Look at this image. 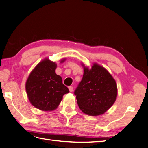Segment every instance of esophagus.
Returning a JSON list of instances; mask_svg holds the SVG:
<instances>
[{"label":"esophagus","instance_id":"obj_1","mask_svg":"<svg viewBox=\"0 0 148 148\" xmlns=\"http://www.w3.org/2000/svg\"><path fill=\"white\" fill-rule=\"evenodd\" d=\"M68 89H69V90H70V92H73V87H72V86H69L68 87Z\"/></svg>","mask_w":148,"mask_h":148}]
</instances>
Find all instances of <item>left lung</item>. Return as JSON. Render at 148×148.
<instances>
[{
  "label": "left lung",
  "mask_w": 148,
  "mask_h": 148,
  "mask_svg": "<svg viewBox=\"0 0 148 148\" xmlns=\"http://www.w3.org/2000/svg\"><path fill=\"white\" fill-rule=\"evenodd\" d=\"M84 68L82 79L74 91L78 105L87 115H101L116 101V82L112 75L101 66L95 64L90 70Z\"/></svg>",
  "instance_id": "obj_1"
}]
</instances>
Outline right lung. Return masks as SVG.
<instances>
[{
	"label": "right lung",
	"instance_id": "add662e5",
	"mask_svg": "<svg viewBox=\"0 0 148 148\" xmlns=\"http://www.w3.org/2000/svg\"><path fill=\"white\" fill-rule=\"evenodd\" d=\"M64 61L63 59L62 62ZM57 64L45 59L36 66L26 82L27 94L31 104L45 111L55 110L69 89L56 73Z\"/></svg>",
	"mask_w": 148,
	"mask_h": 148
}]
</instances>
